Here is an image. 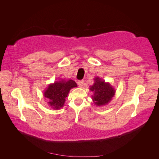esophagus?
<instances>
[{"label": "esophagus", "instance_id": "34e87169", "mask_svg": "<svg viewBox=\"0 0 159 159\" xmlns=\"http://www.w3.org/2000/svg\"><path fill=\"white\" fill-rule=\"evenodd\" d=\"M78 84H79V85L80 87H83L84 85V81L83 80H79V82H78Z\"/></svg>", "mask_w": 159, "mask_h": 159}]
</instances>
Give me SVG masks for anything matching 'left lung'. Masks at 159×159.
Segmentation results:
<instances>
[{
	"label": "left lung",
	"instance_id": "1",
	"mask_svg": "<svg viewBox=\"0 0 159 159\" xmlns=\"http://www.w3.org/2000/svg\"><path fill=\"white\" fill-rule=\"evenodd\" d=\"M89 90L93 92L92 98L97 107H102L109 104L116 93L114 87L109 83H107L99 76L94 78L93 85Z\"/></svg>",
	"mask_w": 159,
	"mask_h": 159
}]
</instances>
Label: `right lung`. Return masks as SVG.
<instances>
[{
	"instance_id": "add662e5",
	"label": "right lung",
	"mask_w": 159,
	"mask_h": 159,
	"mask_svg": "<svg viewBox=\"0 0 159 159\" xmlns=\"http://www.w3.org/2000/svg\"><path fill=\"white\" fill-rule=\"evenodd\" d=\"M76 87V83L73 80L61 79L49 84L43 95L48 100V105L57 110L63 107L70 89Z\"/></svg>"
}]
</instances>
